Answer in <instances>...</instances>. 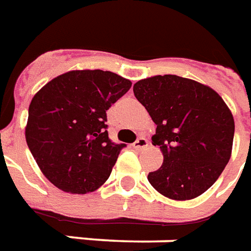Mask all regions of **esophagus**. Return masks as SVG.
<instances>
[{
	"label": "esophagus",
	"instance_id": "1",
	"mask_svg": "<svg viewBox=\"0 0 251 251\" xmlns=\"http://www.w3.org/2000/svg\"><path fill=\"white\" fill-rule=\"evenodd\" d=\"M147 146H149V140L146 139V138H143V136H140V138L136 139V142L132 145V147L136 149V150H143Z\"/></svg>",
	"mask_w": 251,
	"mask_h": 251
}]
</instances>
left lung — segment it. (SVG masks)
I'll list each match as a JSON object with an SVG mask.
<instances>
[{
	"instance_id": "left-lung-1",
	"label": "left lung",
	"mask_w": 251,
	"mask_h": 251,
	"mask_svg": "<svg viewBox=\"0 0 251 251\" xmlns=\"http://www.w3.org/2000/svg\"><path fill=\"white\" fill-rule=\"evenodd\" d=\"M157 131L154 146L163 154L161 168L149 181L173 200L200 196L219 178L228 163L234 140V119L215 90L178 75H155L134 85Z\"/></svg>"
}]
</instances>
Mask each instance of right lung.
Wrapping results in <instances>:
<instances>
[{
    "label": "right lung",
    "mask_w": 251,
    "mask_h": 251,
    "mask_svg": "<svg viewBox=\"0 0 251 251\" xmlns=\"http://www.w3.org/2000/svg\"><path fill=\"white\" fill-rule=\"evenodd\" d=\"M131 85L115 73L75 70L35 94L28 109L26 145L56 188L83 195L111 176L126 145L109 139L106 111Z\"/></svg>",
    "instance_id": "add662e5"
}]
</instances>
